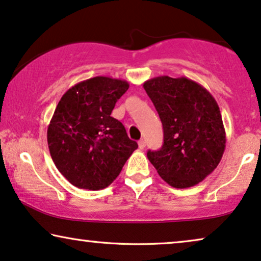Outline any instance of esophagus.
I'll return each instance as SVG.
<instances>
[{
    "instance_id": "obj_1",
    "label": "esophagus",
    "mask_w": 261,
    "mask_h": 261,
    "mask_svg": "<svg viewBox=\"0 0 261 261\" xmlns=\"http://www.w3.org/2000/svg\"><path fill=\"white\" fill-rule=\"evenodd\" d=\"M138 148H140L141 150H143V149L145 148V142L143 140H141L140 142H138Z\"/></svg>"
}]
</instances>
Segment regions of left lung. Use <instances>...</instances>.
<instances>
[{
  "label": "left lung",
  "instance_id": "left-lung-1",
  "mask_svg": "<svg viewBox=\"0 0 261 261\" xmlns=\"http://www.w3.org/2000/svg\"><path fill=\"white\" fill-rule=\"evenodd\" d=\"M163 126V145L147 156L159 175L175 189L203 181L225 149V130L216 100L187 77L158 76L143 83Z\"/></svg>",
  "mask_w": 261,
  "mask_h": 261
}]
</instances>
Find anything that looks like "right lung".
I'll return each mask as SVG.
<instances>
[{"label": "right lung", "mask_w": 261, "mask_h": 261, "mask_svg": "<svg viewBox=\"0 0 261 261\" xmlns=\"http://www.w3.org/2000/svg\"><path fill=\"white\" fill-rule=\"evenodd\" d=\"M128 83L95 76L62 96L47 127L51 158L61 174L79 189H105L138 148L111 113Z\"/></svg>", "instance_id": "obj_1"}]
</instances>
